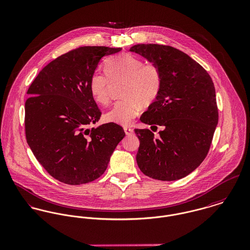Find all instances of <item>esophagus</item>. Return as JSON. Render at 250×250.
Here are the masks:
<instances>
[{"label": "esophagus", "mask_w": 250, "mask_h": 250, "mask_svg": "<svg viewBox=\"0 0 250 250\" xmlns=\"http://www.w3.org/2000/svg\"><path fill=\"white\" fill-rule=\"evenodd\" d=\"M124 130H125V132L126 135L133 134V132H134V129L131 128V127H128V126H125Z\"/></svg>", "instance_id": "34e87169"}]
</instances>
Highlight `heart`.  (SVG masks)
I'll use <instances>...</instances> for the list:
<instances>
[{
  "mask_svg": "<svg viewBox=\"0 0 250 250\" xmlns=\"http://www.w3.org/2000/svg\"><path fill=\"white\" fill-rule=\"evenodd\" d=\"M104 69L106 74L95 71L89 78L90 94L98 104H106L109 101L110 81H125L122 94L125 99L115 103L104 119L108 123L128 125L138 115L141 104L149 105L159 95L162 87L161 70L157 64L145 63L143 59L131 54L107 59Z\"/></svg>",
  "mask_w": 250,
  "mask_h": 250,
  "instance_id": "1",
  "label": "heart"
}]
</instances>
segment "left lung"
<instances>
[{
	"label": "left lung",
	"mask_w": 250,
	"mask_h": 250,
	"mask_svg": "<svg viewBox=\"0 0 250 250\" xmlns=\"http://www.w3.org/2000/svg\"><path fill=\"white\" fill-rule=\"evenodd\" d=\"M129 50L157 64L162 74L160 93L140 120L164 129L157 139L149 129H135L138 167L156 180L182 179L209 150L219 117L214 83L202 65L172 46L141 43Z\"/></svg>",
	"instance_id": "1"
}]
</instances>
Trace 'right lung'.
<instances>
[{
  "mask_svg": "<svg viewBox=\"0 0 250 250\" xmlns=\"http://www.w3.org/2000/svg\"><path fill=\"white\" fill-rule=\"evenodd\" d=\"M122 48L82 46L49 62L27 90L26 142L43 168L58 181L78 186L105 171L125 133L114 123L89 128L101 111L88 81L102 58Z\"/></svg>",
  "mask_w": 250,
  "mask_h": 250,
  "instance_id": "1",
  "label": "right lung"
}]
</instances>
